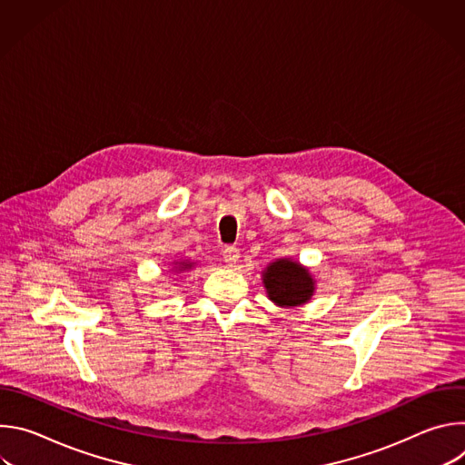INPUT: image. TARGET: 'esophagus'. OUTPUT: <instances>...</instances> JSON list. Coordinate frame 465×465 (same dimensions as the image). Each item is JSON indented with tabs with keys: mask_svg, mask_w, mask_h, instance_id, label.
<instances>
[{
	"mask_svg": "<svg viewBox=\"0 0 465 465\" xmlns=\"http://www.w3.org/2000/svg\"><path fill=\"white\" fill-rule=\"evenodd\" d=\"M239 257H241V253H239V248H235V246H226L223 250V261L226 264H230V267L239 261Z\"/></svg>",
	"mask_w": 465,
	"mask_h": 465,
	"instance_id": "34e87169",
	"label": "esophagus"
}]
</instances>
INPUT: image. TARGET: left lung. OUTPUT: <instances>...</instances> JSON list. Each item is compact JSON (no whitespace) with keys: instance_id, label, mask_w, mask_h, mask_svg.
Here are the masks:
<instances>
[{"instance_id":"obj_1","label":"left lung","mask_w":465,"mask_h":465,"mask_svg":"<svg viewBox=\"0 0 465 465\" xmlns=\"http://www.w3.org/2000/svg\"><path fill=\"white\" fill-rule=\"evenodd\" d=\"M269 298L282 307L302 305L311 300L314 283L305 269L289 259H280L264 271L262 276Z\"/></svg>"}]
</instances>
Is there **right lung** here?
Instances as JSON below:
<instances>
[{"label": "right lung", "mask_w": 465, "mask_h": 465, "mask_svg": "<svg viewBox=\"0 0 465 465\" xmlns=\"http://www.w3.org/2000/svg\"><path fill=\"white\" fill-rule=\"evenodd\" d=\"M189 267H191V264H182L180 271H185V269H189Z\"/></svg>", "instance_id": "obj_1"}]
</instances>
